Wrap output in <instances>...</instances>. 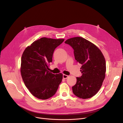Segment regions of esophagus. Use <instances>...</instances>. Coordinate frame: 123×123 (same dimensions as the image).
I'll return each mask as SVG.
<instances>
[{"label": "esophagus", "instance_id": "1", "mask_svg": "<svg viewBox=\"0 0 123 123\" xmlns=\"http://www.w3.org/2000/svg\"><path fill=\"white\" fill-rule=\"evenodd\" d=\"M69 77V76H68V75H65V74H63V78H64V79H67V78H68Z\"/></svg>", "mask_w": 123, "mask_h": 123}]
</instances>
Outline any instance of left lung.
I'll return each mask as SVG.
<instances>
[{
  "instance_id": "obj_1",
  "label": "left lung",
  "mask_w": 123,
  "mask_h": 123,
  "mask_svg": "<svg viewBox=\"0 0 123 123\" xmlns=\"http://www.w3.org/2000/svg\"><path fill=\"white\" fill-rule=\"evenodd\" d=\"M65 43L73 48L76 60L82 65V75L76 78L73 92L80 98H91L99 91L105 78V57L94 44L82 37L70 38Z\"/></svg>"
}]
</instances>
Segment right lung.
Segmentation results:
<instances>
[{
    "mask_svg": "<svg viewBox=\"0 0 123 123\" xmlns=\"http://www.w3.org/2000/svg\"><path fill=\"white\" fill-rule=\"evenodd\" d=\"M64 39L41 38L24 50L20 72L25 85L35 97L46 100L56 93L63 78L62 73L53 74L48 67L55 49Z\"/></svg>",
    "mask_w": 123,
    "mask_h": 123,
    "instance_id": "obj_1",
    "label": "right lung"
}]
</instances>
